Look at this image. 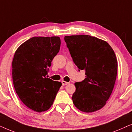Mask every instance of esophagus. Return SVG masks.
I'll return each mask as SVG.
<instances>
[{
    "label": "esophagus",
    "instance_id": "esophagus-1",
    "mask_svg": "<svg viewBox=\"0 0 132 132\" xmlns=\"http://www.w3.org/2000/svg\"><path fill=\"white\" fill-rule=\"evenodd\" d=\"M68 84H69V83L67 82H65V81H64V80L62 81V84L63 86L67 85H68Z\"/></svg>",
    "mask_w": 132,
    "mask_h": 132
}]
</instances>
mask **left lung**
<instances>
[{"instance_id": "1", "label": "left lung", "mask_w": 132, "mask_h": 132, "mask_svg": "<svg viewBox=\"0 0 132 132\" xmlns=\"http://www.w3.org/2000/svg\"><path fill=\"white\" fill-rule=\"evenodd\" d=\"M64 40L79 71L86 78L76 82L73 103L84 112L102 109L111 96L117 75L116 55L105 41L88 35L65 36Z\"/></svg>"}]
</instances>
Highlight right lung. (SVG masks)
Listing matches in <instances>:
<instances>
[{"instance_id": "obj_1", "label": "right lung", "mask_w": 132, "mask_h": 132, "mask_svg": "<svg viewBox=\"0 0 132 132\" xmlns=\"http://www.w3.org/2000/svg\"><path fill=\"white\" fill-rule=\"evenodd\" d=\"M58 37H34L17 48L12 60V81L21 102L37 112L53 104L61 82L46 77L60 49Z\"/></svg>"}]
</instances>
